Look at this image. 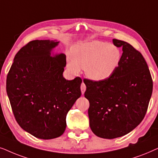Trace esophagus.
<instances>
[{
  "mask_svg": "<svg viewBox=\"0 0 158 158\" xmlns=\"http://www.w3.org/2000/svg\"><path fill=\"white\" fill-rule=\"evenodd\" d=\"M85 90H86V85H85V83L83 82L81 85V93H82V94H85Z\"/></svg>",
  "mask_w": 158,
  "mask_h": 158,
  "instance_id": "obj_1",
  "label": "esophagus"
}]
</instances>
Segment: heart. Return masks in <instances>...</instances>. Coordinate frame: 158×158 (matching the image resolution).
Here are the masks:
<instances>
[{"instance_id":"b5f03b06","label":"heart","mask_w":158,"mask_h":158,"mask_svg":"<svg viewBox=\"0 0 158 158\" xmlns=\"http://www.w3.org/2000/svg\"><path fill=\"white\" fill-rule=\"evenodd\" d=\"M119 49L107 42L91 41L78 44L73 48L69 60V69L77 73L85 68L88 78L95 81L110 78L121 60Z\"/></svg>"}]
</instances>
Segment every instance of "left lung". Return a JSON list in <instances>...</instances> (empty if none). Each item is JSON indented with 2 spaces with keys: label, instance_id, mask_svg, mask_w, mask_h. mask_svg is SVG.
I'll use <instances>...</instances> for the list:
<instances>
[{
  "label": "left lung",
  "instance_id": "1",
  "mask_svg": "<svg viewBox=\"0 0 158 158\" xmlns=\"http://www.w3.org/2000/svg\"><path fill=\"white\" fill-rule=\"evenodd\" d=\"M123 53L110 78L84 79L89 100V127L96 136L115 139L129 134L144 118L152 93V79L140 52L127 42L113 39Z\"/></svg>",
  "mask_w": 158,
  "mask_h": 158
}]
</instances>
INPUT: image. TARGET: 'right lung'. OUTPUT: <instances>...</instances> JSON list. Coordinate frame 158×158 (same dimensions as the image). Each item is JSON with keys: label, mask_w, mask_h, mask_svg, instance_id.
Instances as JSON below:
<instances>
[{"label": "right lung", "mask_w": 158, "mask_h": 158, "mask_svg": "<svg viewBox=\"0 0 158 158\" xmlns=\"http://www.w3.org/2000/svg\"><path fill=\"white\" fill-rule=\"evenodd\" d=\"M59 42L33 40L14 57L6 79V92L21 128L35 137L51 139L61 136L66 115L81 92V78L63 76L66 55L54 53Z\"/></svg>", "instance_id": "add662e5"}]
</instances>
